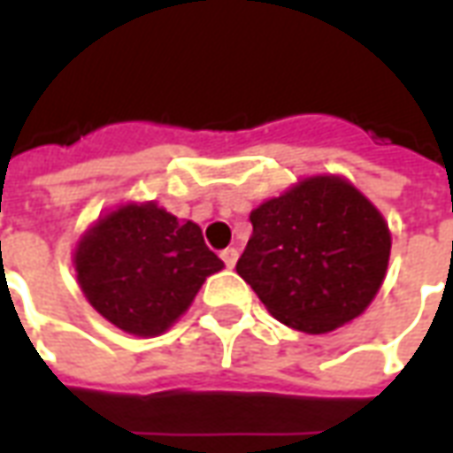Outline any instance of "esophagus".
<instances>
[{"mask_svg":"<svg viewBox=\"0 0 453 453\" xmlns=\"http://www.w3.org/2000/svg\"><path fill=\"white\" fill-rule=\"evenodd\" d=\"M237 257H240V252H237L235 247H227V250H223V252H220V259H223V262H226V266H230V269L235 266Z\"/></svg>","mask_w":453,"mask_h":453,"instance_id":"obj_1","label":"esophagus"}]
</instances>
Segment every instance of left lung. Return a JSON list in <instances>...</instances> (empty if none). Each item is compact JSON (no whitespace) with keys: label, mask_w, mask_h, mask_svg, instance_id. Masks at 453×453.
Wrapping results in <instances>:
<instances>
[{"label":"left lung","mask_w":453,"mask_h":453,"mask_svg":"<svg viewBox=\"0 0 453 453\" xmlns=\"http://www.w3.org/2000/svg\"><path fill=\"white\" fill-rule=\"evenodd\" d=\"M252 237L237 274L279 323L308 334L359 318L390 257L386 218L351 181L315 174L250 213Z\"/></svg>","instance_id":"left-lung-1"}]
</instances>
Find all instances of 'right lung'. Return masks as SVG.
Wrapping results in <instances>:
<instances>
[{
	"label": "right lung",
	"instance_id": "add662e5",
	"mask_svg": "<svg viewBox=\"0 0 453 453\" xmlns=\"http://www.w3.org/2000/svg\"><path fill=\"white\" fill-rule=\"evenodd\" d=\"M73 265L94 311L135 337L167 333L223 269L201 227L155 201L120 203L96 218L77 240Z\"/></svg>",
	"mask_w": 453,
	"mask_h": 453
}]
</instances>
